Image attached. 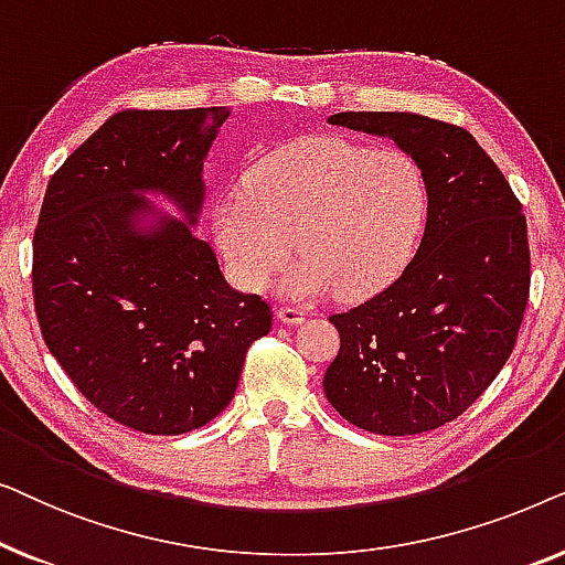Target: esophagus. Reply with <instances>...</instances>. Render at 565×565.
Returning a JSON list of instances; mask_svg holds the SVG:
<instances>
[{"mask_svg": "<svg viewBox=\"0 0 565 565\" xmlns=\"http://www.w3.org/2000/svg\"><path fill=\"white\" fill-rule=\"evenodd\" d=\"M277 321H282V323H303L306 321V311H300V308H292V306H280L277 308Z\"/></svg>", "mask_w": 565, "mask_h": 565, "instance_id": "esophagus-1", "label": "esophagus"}]
</instances>
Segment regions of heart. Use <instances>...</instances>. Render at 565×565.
Listing matches in <instances>:
<instances>
[{
	"mask_svg": "<svg viewBox=\"0 0 565 565\" xmlns=\"http://www.w3.org/2000/svg\"><path fill=\"white\" fill-rule=\"evenodd\" d=\"M429 184L414 157L344 138L282 146L223 192L213 211L215 244L244 290H262L290 259L282 292L362 298L396 277L419 244Z\"/></svg>",
	"mask_w": 565,
	"mask_h": 565,
	"instance_id": "b5f03b06",
	"label": "heart"
}]
</instances>
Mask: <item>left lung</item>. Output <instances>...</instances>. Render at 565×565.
<instances>
[{
	"label": "left lung",
	"mask_w": 565,
	"mask_h": 565,
	"mask_svg": "<svg viewBox=\"0 0 565 565\" xmlns=\"http://www.w3.org/2000/svg\"><path fill=\"white\" fill-rule=\"evenodd\" d=\"M329 122L391 138L414 157L429 213L404 273L329 316L342 344L323 393L354 427L422 435L458 419L514 350L530 298L527 221L466 128L416 113H337Z\"/></svg>",
	"instance_id": "left-lung-1"
}]
</instances>
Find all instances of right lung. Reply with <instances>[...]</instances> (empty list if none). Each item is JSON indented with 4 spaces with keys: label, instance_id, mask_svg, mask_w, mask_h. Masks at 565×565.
<instances>
[{
    "label": "right lung",
    "instance_id": "right-lung-1",
    "mask_svg": "<svg viewBox=\"0 0 565 565\" xmlns=\"http://www.w3.org/2000/svg\"><path fill=\"white\" fill-rule=\"evenodd\" d=\"M228 115H113L51 177L38 215L33 298L45 344L89 404L146 435H184L218 416L246 350L273 327L265 300L231 288L192 231L203 164Z\"/></svg>",
    "mask_w": 565,
    "mask_h": 565
}]
</instances>
